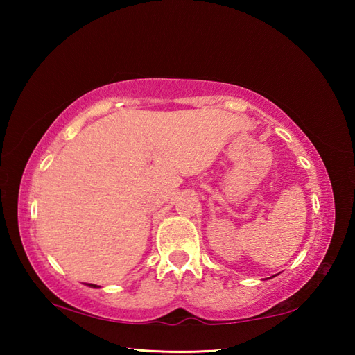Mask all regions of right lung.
I'll use <instances>...</instances> for the list:
<instances>
[{
	"mask_svg": "<svg viewBox=\"0 0 355 355\" xmlns=\"http://www.w3.org/2000/svg\"><path fill=\"white\" fill-rule=\"evenodd\" d=\"M88 286H92V288H97V285H94V284H88Z\"/></svg>",
	"mask_w": 355,
	"mask_h": 355,
	"instance_id": "1",
	"label": "right lung"
}]
</instances>
